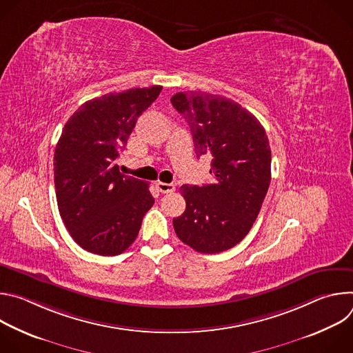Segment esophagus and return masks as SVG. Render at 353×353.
Returning <instances> with one entry per match:
<instances>
[{
	"instance_id": "1",
	"label": "esophagus",
	"mask_w": 353,
	"mask_h": 353,
	"mask_svg": "<svg viewBox=\"0 0 353 353\" xmlns=\"http://www.w3.org/2000/svg\"><path fill=\"white\" fill-rule=\"evenodd\" d=\"M157 187H158V190H159L161 192H163V194L173 192V191L176 190V187H174L173 184H170V183H163V181H158V183H157Z\"/></svg>"
}]
</instances>
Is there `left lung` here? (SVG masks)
<instances>
[{"mask_svg": "<svg viewBox=\"0 0 353 353\" xmlns=\"http://www.w3.org/2000/svg\"><path fill=\"white\" fill-rule=\"evenodd\" d=\"M170 102L214 176L211 184L181 185L185 211L173 218L174 232L199 253H221L240 243L260 214L271 181L268 137L253 114L222 94L179 92Z\"/></svg>", "mask_w": 353, "mask_h": 353, "instance_id": "8db88e82", "label": "left lung"}]
</instances>
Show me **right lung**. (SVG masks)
I'll return each mask as SVG.
<instances>
[{
	"mask_svg": "<svg viewBox=\"0 0 353 353\" xmlns=\"http://www.w3.org/2000/svg\"><path fill=\"white\" fill-rule=\"evenodd\" d=\"M161 90L134 88L88 100L63 128L54 152L59 211L75 243L93 254H121L155 203L148 184L121 174L116 161Z\"/></svg>",
	"mask_w": 353,
	"mask_h": 353,
	"instance_id": "obj_1",
	"label": "right lung"
}]
</instances>
